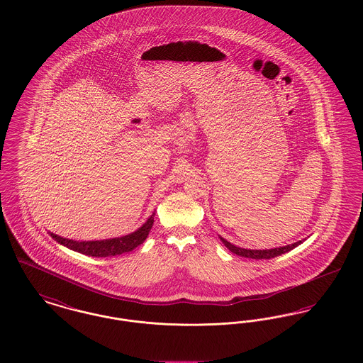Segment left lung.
I'll use <instances>...</instances> for the list:
<instances>
[{"instance_id": "8db88e82", "label": "left lung", "mask_w": 363, "mask_h": 363, "mask_svg": "<svg viewBox=\"0 0 363 363\" xmlns=\"http://www.w3.org/2000/svg\"><path fill=\"white\" fill-rule=\"evenodd\" d=\"M220 241L225 243V247L233 252L234 255L240 256V257H246V259H269L277 257V256H281L290 250H293L294 247H296L298 245H301L302 241L294 242L291 245H286V246H280V247H274V249H262V250H253V249H243V247H238L233 243H230L228 241H225V238L219 237Z\"/></svg>"}]
</instances>
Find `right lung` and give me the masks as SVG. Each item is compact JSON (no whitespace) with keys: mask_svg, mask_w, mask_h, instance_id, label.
Instances as JSON below:
<instances>
[{"mask_svg":"<svg viewBox=\"0 0 363 363\" xmlns=\"http://www.w3.org/2000/svg\"><path fill=\"white\" fill-rule=\"evenodd\" d=\"M154 216L155 212L147 219V222L141 227H138L136 231L117 237V238H110V240H101V241H74L69 238L60 237L54 233L49 234L54 238V241L61 243L62 246H67L70 250H74L77 253L91 256V257H110V256H118L126 252H132L136 249L138 245L147 240L152 225H154Z\"/></svg>","mask_w":363,"mask_h":363,"instance_id":"obj_1","label":"right lung"}]
</instances>
